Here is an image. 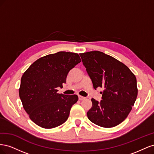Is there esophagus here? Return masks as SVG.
<instances>
[{
  "label": "esophagus",
  "mask_w": 154,
  "mask_h": 154,
  "mask_svg": "<svg viewBox=\"0 0 154 154\" xmlns=\"http://www.w3.org/2000/svg\"><path fill=\"white\" fill-rule=\"evenodd\" d=\"M85 98V97L82 96H78V99H79V100H84Z\"/></svg>",
  "instance_id": "obj_1"
}]
</instances>
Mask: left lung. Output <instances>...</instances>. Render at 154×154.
<instances>
[{
    "instance_id": "left-lung-1",
    "label": "left lung",
    "mask_w": 154,
    "mask_h": 154,
    "mask_svg": "<svg viewBox=\"0 0 154 154\" xmlns=\"http://www.w3.org/2000/svg\"><path fill=\"white\" fill-rule=\"evenodd\" d=\"M80 55L93 87L103 88L100 102L91 99L92 106L87 117L100 127H116L127 118L136 100V78L124 63L103 52L94 51Z\"/></svg>"
}]
</instances>
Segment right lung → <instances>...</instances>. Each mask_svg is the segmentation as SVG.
Listing matches in <instances>:
<instances>
[{
	"mask_svg": "<svg viewBox=\"0 0 154 154\" xmlns=\"http://www.w3.org/2000/svg\"><path fill=\"white\" fill-rule=\"evenodd\" d=\"M81 62L77 53L60 51L31 64L21 78L19 96L23 107L35 124L44 128L58 127L67 121L77 95L58 94L69 72Z\"/></svg>",
	"mask_w": 154,
	"mask_h": 154,
	"instance_id": "obj_1",
	"label": "right lung"
}]
</instances>
